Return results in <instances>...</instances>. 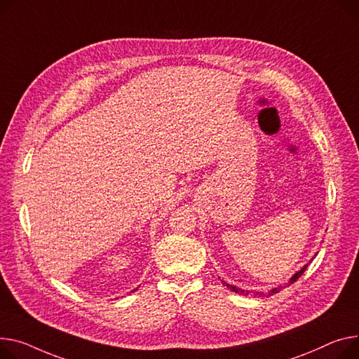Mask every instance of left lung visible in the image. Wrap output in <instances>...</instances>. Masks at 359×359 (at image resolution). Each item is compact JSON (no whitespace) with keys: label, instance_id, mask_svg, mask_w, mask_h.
Here are the masks:
<instances>
[{"label":"left lung","instance_id":"left-lung-1","mask_svg":"<svg viewBox=\"0 0 359 359\" xmlns=\"http://www.w3.org/2000/svg\"><path fill=\"white\" fill-rule=\"evenodd\" d=\"M307 266H309V264H306V266H304L302 270H299V271H297V273H296V274H294V276H293V277L289 280V283H285V284L289 285V284H292V283L297 281V278H299V277H302V274L304 273V270L307 269ZM221 283H222L224 285H226V287H228L229 290H232V292H235V293H238V294L248 296V294H252V293H254V292H250V290H243V289H240V287H235V285H232V284L226 283L225 280H221ZM284 287H285V285H284V284H281V285H278V287H274V289H271L270 292H267L266 294H264V293H261V292H255L254 294H257V296H267V297H269V296H273V294L278 293V292H280V290H283Z\"/></svg>","mask_w":359,"mask_h":359}]
</instances>
